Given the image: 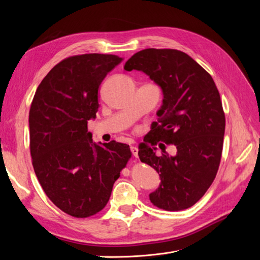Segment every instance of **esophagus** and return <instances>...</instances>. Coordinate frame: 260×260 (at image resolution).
<instances>
[{"label": "esophagus", "mask_w": 260, "mask_h": 260, "mask_svg": "<svg viewBox=\"0 0 260 260\" xmlns=\"http://www.w3.org/2000/svg\"><path fill=\"white\" fill-rule=\"evenodd\" d=\"M130 149H131V153H132V155L135 156V157H138V152H139V149H138L136 146H131V147H130Z\"/></svg>", "instance_id": "esophagus-1"}]
</instances>
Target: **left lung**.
<instances>
[{"label":"left lung","mask_w":260,"mask_h":260,"mask_svg":"<svg viewBox=\"0 0 260 260\" xmlns=\"http://www.w3.org/2000/svg\"><path fill=\"white\" fill-rule=\"evenodd\" d=\"M123 68L146 74L164 95L158 121L139 145L141 161L160 177L149 201L168 211L191 207L211 185L221 159L225 118L217 86L205 69L178 50H142ZM158 140L174 144L177 154L156 155Z\"/></svg>","instance_id":"obj_1"}]
</instances>
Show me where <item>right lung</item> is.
<instances>
[{
	"instance_id": "1",
	"label": "right lung",
	"mask_w": 260,
	"mask_h": 260,
	"mask_svg": "<svg viewBox=\"0 0 260 260\" xmlns=\"http://www.w3.org/2000/svg\"><path fill=\"white\" fill-rule=\"evenodd\" d=\"M122 58L76 55L54 66L39 84L29 112L30 153L36 176L60 210L86 218L103 209L131 157L127 144L94 143L99 88Z\"/></svg>"
}]
</instances>
